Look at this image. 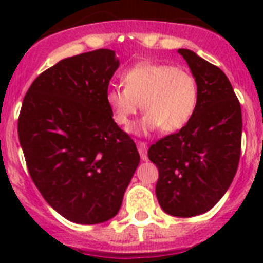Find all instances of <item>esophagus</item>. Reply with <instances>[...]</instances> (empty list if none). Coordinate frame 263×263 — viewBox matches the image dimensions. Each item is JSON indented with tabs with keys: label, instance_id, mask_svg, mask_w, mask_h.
<instances>
[{
	"label": "esophagus",
	"instance_id": "esophagus-1",
	"mask_svg": "<svg viewBox=\"0 0 263 263\" xmlns=\"http://www.w3.org/2000/svg\"><path fill=\"white\" fill-rule=\"evenodd\" d=\"M136 146H138V150H139V154H140V158L143 161L147 160V144L139 140V142H136Z\"/></svg>",
	"mask_w": 263,
	"mask_h": 263
}]
</instances>
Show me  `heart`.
Masks as SVG:
<instances>
[{
    "instance_id": "heart-1",
    "label": "heart",
    "mask_w": 263,
    "mask_h": 263,
    "mask_svg": "<svg viewBox=\"0 0 263 263\" xmlns=\"http://www.w3.org/2000/svg\"><path fill=\"white\" fill-rule=\"evenodd\" d=\"M124 88H109L105 101L111 119L121 128H128L140 109L144 113L140 132H176L192 119L199 101L195 76L183 67L171 64L140 63L121 76Z\"/></svg>"
}]
</instances>
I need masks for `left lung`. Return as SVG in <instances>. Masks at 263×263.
Segmentation results:
<instances>
[{
  "label": "left lung",
  "instance_id": "obj_1",
  "mask_svg": "<svg viewBox=\"0 0 263 263\" xmlns=\"http://www.w3.org/2000/svg\"><path fill=\"white\" fill-rule=\"evenodd\" d=\"M199 86L192 119L148 148L158 169L157 199L176 217L203 214L222 198L236 175L241 150V107L220 68L179 49Z\"/></svg>",
  "mask_w": 263,
  "mask_h": 263
}]
</instances>
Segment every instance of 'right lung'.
<instances>
[{"instance_id":"1","label":"right lung","mask_w":263,"mask_h":263,"mask_svg":"<svg viewBox=\"0 0 263 263\" xmlns=\"http://www.w3.org/2000/svg\"><path fill=\"white\" fill-rule=\"evenodd\" d=\"M119 65L110 49L64 59L23 99L17 132L28 173L47 203L72 222L115 217L139 165L135 142L105 101Z\"/></svg>"}]
</instances>
